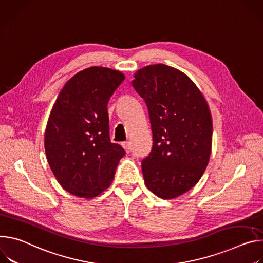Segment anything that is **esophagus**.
<instances>
[{"label":"esophagus","mask_w":263,"mask_h":263,"mask_svg":"<svg viewBox=\"0 0 263 263\" xmlns=\"http://www.w3.org/2000/svg\"><path fill=\"white\" fill-rule=\"evenodd\" d=\"M122 146L124 147V149L126 151V153H129V152H130V147H132V146H130V143H129L128 141L123 142V143H122Z\"/></svg>","instance_id":"34e87169"}]
</instances>
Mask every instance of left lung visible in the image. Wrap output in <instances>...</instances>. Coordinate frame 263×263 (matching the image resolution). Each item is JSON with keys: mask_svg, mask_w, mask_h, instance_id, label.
<instances>
[{"mask_svg": "<svg viewBox=\"0 0 263 263\" xmlns=\"http://www.w3.org/2000/svg\"><path fill=\"white\" fill-rule=\"evenodd\" d=\"M133 86L146 103L153 148L142 160L144 182L161 198L189 191L208 165L212 119L197 86L183 72L158 64L140 69Z\"/></svg>", "mask_w": 263, "mask_h": 263, "instance_id": "8db88e82", "label": "left lung"}]
</instances>
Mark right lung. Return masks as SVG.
<instances>
[{
    "instance_id": "1",
    "label": "right lung",
    "mask_w": 263,
    "mask_h": 263,
    "mask_svg": "<svg viewBox=\"0 0 263 263\" xmlns=\"http://www.w3.org/2000/svg\"><path fill=\"white\" fill-rule=\"evenodd\" d=\"M124 75L102 67L80 71L63 87L45 133L48 163L62 187L92 198L109 187L125 156L109 139L107 103Z\"/></svg>"
}]
</instances>
